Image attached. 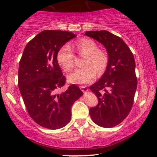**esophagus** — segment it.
<instances>
[{"mask_svg": "<svg viewBox=\"0 0 157 157\" xmlns=\"http://www.w3.org/2000/svg\"><path fill=\"white\" fill-rule=\"evenodd\" d=\"M79 88H80V89L82 90V92H87L88 90L87 88L85 87V86H83V85H82V86H79Z\"/></svg>", "mask_w": 157, "mask_h": 157, "instance_id": "esophagus-1", "label": "esophagus"}]
</instances>
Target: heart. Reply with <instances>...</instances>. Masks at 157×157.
<instances>
[{
    "label": "heart",
    "instance_id": "b5f03b06",
    "mask_svg": "<svg viewBox=\"0 0 157 157\" xmlns=\"http://www.w3.org/2000/svg\"><path fill=\"white\" fill-rule=\"evenodd\" d=\"M72 48L78 56L84 57L81 69L77 70L68 76V80L72 83L84 84L91 82L96 77L102 75L107 69L109 56L107 50L99 48L98 43L90 38H82L72 45ZM75 56L71 48L63 45L57 53V61L65 72L73 69Z\"/></svg>",
    "mask_w": 157,
    "mask_h": 157
}]
</instances>
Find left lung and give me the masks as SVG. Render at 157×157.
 <instances>
[{"mask_svg": "<svg viewBox=\"0 0 157 157\" xmlns=\"http://www.w3.org/2000/svg\"><path fill=\"white\" fill-rule=\"evenodd\" d=\"M107 48L109 56L107 69L90 89L98 97L97 107L90 108L92 121L101 127H113L128 116L137 87L133 54L121 37L107 31H87Z\"/></svg>", "mask_w": 157, "mask_h": 157, "instance_id": "8db88e82", "label": "left lung"}]
</instances>
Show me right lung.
Listing matches in <instances>:
<instances>
[{
    "instance_id": "1",
    "label": "right lung",
    "mask_w": 157,
    "mask_h": 157,
    "mask_svg": "<svg viewBox=\"0 0 157 157\" xmlns=\"http://www.w3.org/2000/svg\"><path fill=\"white\" fill-rule=\"evenodd\" d=\"M76 37L63 30H44L28 42L19 63L18 87L26 109L41 127L57 129L71 119V107L83 94L75 85L65 92V77L57 61L59 48Z\"/></svg>"
}]
</instances>
